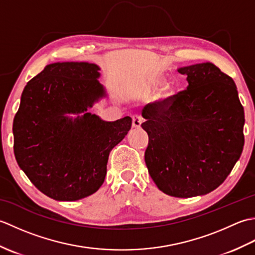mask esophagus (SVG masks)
Here are the masks:
<instances>
[{"label":"esophagus","instance_id":"obj_1","mask_svg":"<svg viewBox=\"0 0 255 255\" xmlns=\"http://www.w3.org/2000/svg\"><path fill=\"white\" fill-rule=\"evenodd\" d=\"M142 121H143V118L140 115H138V114L133 115L132 116V127H134V128L140 127V125L142 124Z\"/></svg>","mask_w":255,"mask_h":255}]
</instances>
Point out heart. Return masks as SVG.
I'll return each instance as SVG.
<instances>
[{
    "mask_svg": "<svg viewBox=\"0 0 255 255\" xmlns=\"http://www.w3.org/2000/svg\"><path fill=\"white\" fill-rule=\"evenodd\" d=\"M164 77L161 73H154L148 78L142 86V93L144 95H152L158 90L159 86L163 83ZM174 93V88L171 83H165L160 90V96L163 99H169Z\"/></svg>",
    "mask_w": 255,
    "mask_h": 255,
    "instance_id": "1",
    "label": "heart"
}]
</instances>
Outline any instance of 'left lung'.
Returning <instances> with one entry per match:
<instances>
[{
	"mask_svg": "<svg viewBox=\"0 0 255 255\" xmlns=\"http://www.w3.org/2000/svg\"><path fill=\"white\" fill-rule=\"evenodd\" d=\"M188 86L143 108L149 143L144 161L160 191L205 195L225 182L245 145V111L229 75L210 62L178 69Z\"/></svg>",
	"mask_w": 255,
	"mask_h": 255,
	"instance_id": "obj_1",
	"label": "left lung"
}]
</instances>
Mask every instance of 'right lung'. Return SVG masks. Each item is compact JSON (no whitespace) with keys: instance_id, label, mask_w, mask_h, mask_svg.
<instances>
[{"instance_id":"right-lung-1","label":"right lung","mask_w":255,"mask_h":255,"mask_svg":"<svg viewBox=\"0 0 255 255\" xmlns=\"http://www.w3.org/2000/svg\"><path fill=\"white\" fill-rule=\"evenodd\" d=\"M99 67L48 64L23 91L14 117V154L30 182L48 197L72 202L104 183L108 155L131 128V118L104 122L86 113L105 95ZM85 115L72 121L66 113Z\"/></svg>"}]
</instances>
